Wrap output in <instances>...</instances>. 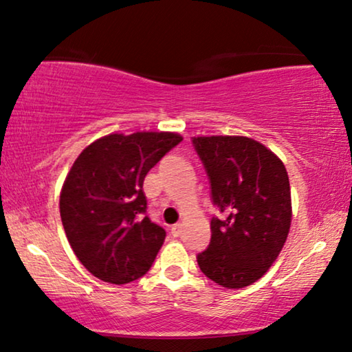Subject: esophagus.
<instances>
[{
    "label": "esophagus",
    "mask_w": 352,
    "mask_h": 352,
    "mask_svg": "<svg viewBox=\"0 0 352 352\" xmlns=\"http://www.w3.org/2000/svg\"><path fill=\"white\" fill-rule=\"evenodd\" d=\"M170 232H172V235H174V237H180L182 224H174V226H172V229H170Z\"/></svg>",
    "instance_id": "esophagus-1"
}]
</instances>
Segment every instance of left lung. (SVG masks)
<instances>
[{
	"mask_svg": "<svg viewBox=\"0 0 352 352\" xmlns=\"http://www.w3.org/2000/svg\"><path fill=\"white\" fill-rule=\"evenodd\" d=\"M210 180L212 239L197 254L202 274L228 289L250 286L270 269L291 228L289 177L281 160L243 135L192 138Z\"/></svg>",
	"mask_w": 352,
	"mask_h": 352,
	"instance_id": "8db88e82",
	"label": "left lung"
}]
</instances>
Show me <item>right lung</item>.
I'll use <instances>...</instances> for the list:
<instances>
[{"label": "right lung", "instance_id": "obj_1", "mask_svg": "<svg viewBox=\"0 0 352 352\" xmlns=\"http://www.w3.org/2000/svg\"><path fill=\"white\" fill-rule=\"evenodd\" d=\"M183 140L175 133L109 134L78 155L60 194L66 237L99 280L124 285L150 270L166 230L146 217L144 178Z\"/></svg>", "mask_w": 352, "mask_h": 352}]
</instances>
